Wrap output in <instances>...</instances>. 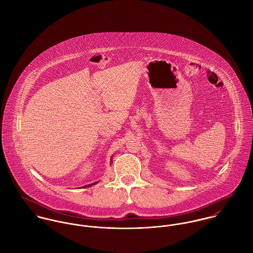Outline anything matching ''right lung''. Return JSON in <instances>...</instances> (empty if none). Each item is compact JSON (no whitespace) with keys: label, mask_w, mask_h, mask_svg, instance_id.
Instances as JSON below:
<instances>
[{"label":"right lung","mask_w":253,"mask_h":253,"mask_svg":"<svg viewBox=\"0 0 253 253\" xmlns=\"http://www.w3.org/2000/svg\"><path fill=\"white\" fill-rule=\"evenodd\" d=\"M89 186H91V184H90V185H87V186H85V187H89Z\"/></svg>","instance_id":"obj_1"}]
</instances>
